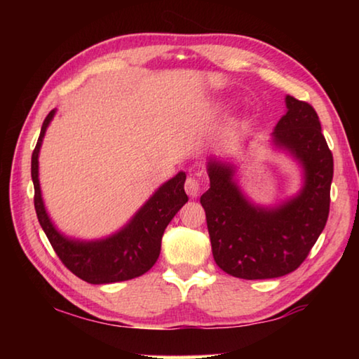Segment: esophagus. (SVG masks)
I'll return each instance as SVG.
<instances>
[{
	"label": "esophagus",
	"instance_id": "34e87169",
	"mask_svg": "<svg viewBox=\"0 0 359 359\" xmlns=\"http://www.w3.org/2000/svg\"><path fill=\"white\" fill-rule=\"evenodd\" d=\"M185 191L190 198H196L199 194V182L194 177H188L185 180Z\"/></svg>",
	"mask_w": 359,
	"mask_h": 359
}]
</instances>
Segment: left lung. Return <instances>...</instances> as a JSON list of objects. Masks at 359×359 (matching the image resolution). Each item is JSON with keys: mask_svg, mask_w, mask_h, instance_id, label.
<instances>
[{"mask_svg": "<svg viewBox=\"0 0 359 359\" xmlns=\"http://www.w3.org/2000/svg\"><path fill=\"white\" fill-rule=\"evenodd\" d=\"M287 112L271 135V145L299 165L296 194L274 205L250 201L238 184L234 160L208 158L210 188L201 196L217 266L247 280L287 276L301 266L330 214L332 154L321 135L315 109L287 96Z\"/></svg>", "mask_w": 359, "mask_h": 359, "instance_id": "obj_1", "label": "left lung"}]
</instances>
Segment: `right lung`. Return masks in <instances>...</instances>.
Returning <instances> with one entry per match:
<instances>
[{
  "label": "right lung",
  "instance_id": "add662e5",
  "mask_svg": "<svg viewBox=\"0 0 359 359\" xmlns=\"http://www.w3.org/2000/svg\"><path fill=\"white\" fill-rule=\"evenodd\" d=\"M55 114L57 109H53L46 117L32 155L34 209L47 239L72 274L88 283H115L145 274L160 257L161 238L169 222L188 201L184 190L185 172L180 171L158 187L130 222L115 233L92 241L69 238L57 229L47 214L39 184L41 145Z\"/></svg>",
  "mask_w": 359,
  "mask_h": 359
}]
</instances>
